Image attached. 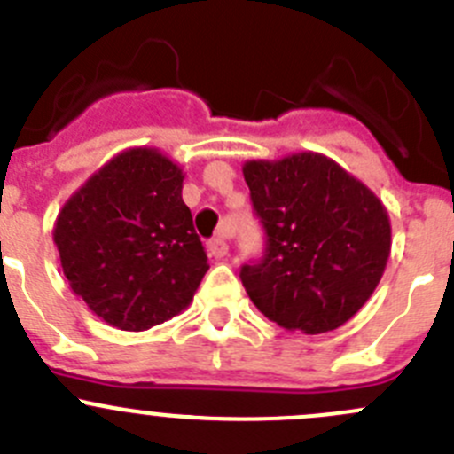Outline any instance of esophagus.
Instances as JSON below:
<instances>
[{
	"label": "esophagus",
	"instance_id": "1",
	"mask_svg": "<svg viewBox=\"0 0 454 454\" xmlns=\"http://www.w3.org/2000/svg\"><path fill=\"white\" fill-rule=\"evenodd\" d=\"M232 237V226H222V231H219V237H215L213 241L208 244V250L210 254H213L215 259H223L228 254V250H231V246H228V239Z\"/></svg>",
	"mask_w": 454,
	"mask_h": 454
}]
</instances>
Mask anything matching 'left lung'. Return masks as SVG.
Wrapping results in <instances>:
<instances>
[{"instance_id":"obj_1","label":"left lung","mask_w":454,"mask_h":454,"mask_svg":"<svg viewBox=\"0 0 454 454\" xmlns=\"http://www.w3.org/2000/svg\"><path fill=\"white\" fill-rule=\"evenodd\" d=\"M241 170L268 237L262 262L241 268L250 301L290 333H328L353 319L390 257L384 201L321 153L248 160Z\"/></svg>"}]
</instances>
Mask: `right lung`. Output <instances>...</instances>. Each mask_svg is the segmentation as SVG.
<instances>
[{"label": "right lung", "instance_id": "1", "mask_svg": "<svg viewBox=\"0 0 454 454\" xmlns=\"http://www.w3.org/2000/svg\"><path fill=\"white\" fill-rule=\"evenodd\" d=\"M184 168L160 148L117 153L61 206L52 228L70 290L130 333L191 306L208 257L184 204Z\"/></svg>", "mask_w": 454, "mask_h": 454}]
</instances>
